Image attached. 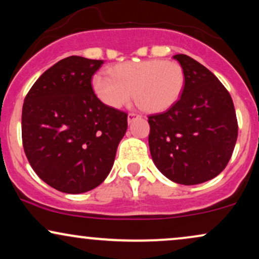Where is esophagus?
Here are the masks:
<instances>
[{
    "label": "esophagus",
    "instance_id": "1",
    "mask_svg": "<svg viewBox=\"0 0 259 259\" xmlns=\"http://www.w3.org/2000/svg\"><path fill=\"white\" fill-rule=\"evenodd\" d=\"M138 117H140V114H138V113H134V112H132V113H129V114H127V121H132L134 118H138Z\"/></svg>",
    "mask_w": 259,
    "mask_h": 259
}]
</instances>
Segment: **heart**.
<instances>
[{"mask_svg":"<svg viewBox=\"0 0 259 259\" xmlns=\"http://www.w3.org/2000/svg\"><path fill=\"white\" fill-rule=\"evenodd\" d=\"M111 76L97 75L92 88L105 105L120 108L133 99L145 111H167L180 99L185 74L178 62L146 59L126 62L113 67Z\"/></svg>","mask_w":259,"mask_h":259,"instance_id":"heart-1","label":"heart"}]
</instances>
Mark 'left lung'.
Wrapping results in <instances>:
<instances>
[{"instance_id":"left-lung-1","label":"left lung","mask_w":259,"mask_h":259,"mask_svg":"<svg viewBox=\"0 0 259 259\" xmlns=\"http://www.w3.org/2000/svg\"><path fill=\"white\" fill-rule=\"evenodd\" d=\"M185 74L181 97L168 111L148 117L152 159L168 179L197 185L221 174L237 139L234 103L224 85L204 65L175 55Z\"/></svg>"}]
</instances>
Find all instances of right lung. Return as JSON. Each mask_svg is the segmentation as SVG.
<instances>
[{
  "label": "right lung",
  "instance_id": "right-lung-1",
  "mask_svg": "<svg viewBox=\"0 0 259 259\" xmlns=\"http://www.w3.org/2000/svg\"><path fill=\"white\" fill-rule=\"evenodd\" d=\"M103 61L70 56L47 69L26 95L23 147L47 185L82 194L103 183L127 129V114L97 99L91 78Z\"/></svg>",
  "mask_w": 259,
  "mask_h": 259
}]
</instances>
